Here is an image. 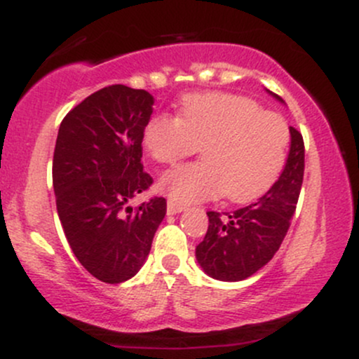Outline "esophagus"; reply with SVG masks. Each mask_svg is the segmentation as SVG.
<instances>
[{"mask_svg":"<svg viewBox=\"0 0 359 359\" xmlns=\"http://www.w3.org/2000/svg\"><path fill=\"white\" fill-rule=\"evenodd\" d=\"M182 211H185V205L177 204V203H174V201H168L167 203V212L170 214V216H174V214H179Z\"/></svg>","mask_w":359,"mask_h":359,"instance_id":"obj_1","label":"esophagus"}]
</instances>
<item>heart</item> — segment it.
<instances>
[{
    "label": "heart",
    "instance_id": "obj_1",
    "mask_svg": "<svg viewBox=\"0 0 359 359\" xmlns=\"http://www.w3.org/2000/svg\"><path fill=\"white\" fill-rule=\"evenodd\" d=\"M288 140L282 116L228 93L189 94L177 118L156 114L143 130V147L158 163H174L204 147V162L175 167L160 179L168 199L182 205L224 192L233 203L257 199L285 165Z\"/></svg>",
    "mask_w": 359,
    "mask_h": 359
}]
</instances>
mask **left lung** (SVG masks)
<instances>
[{"label": "left lung", "instance_id": "8db88e82", "mask_svg": "<svg viewBox=\"0 0 359 359\" xmlns=\"http://www.w3.org/2000/svg\"><path fill=\"white\" fill-rule=\"evenodd\" d=\"M271 97L283 100L266 89ZM304 179V140L290 126V150L278 180L255 204L233 212L209 211L196 259L209 277L240 282L265 266L277 253L295 212Z\"/></svg>", "mask_w": 359, "mask_h": 359}]
</instances>
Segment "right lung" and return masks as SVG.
<instances>
[{"mask_svg":"<svg viewBox=\"0 0 359 359\" xmlns=\"http://www.w3.org/2000/svg\"><path fill=\"white\" fill-rule=\"evenodd\" d=\"M154 102L143 89L108 86L69 111L57 135L52 179L62 229L81 265L104 283L138 273L167 212L163 197L128 205L154 182L142 165Z\"/></svg>","mask_w":359,"mask_h":359,"instance_id":"obj_1","label":"right lung"}]
</instances>
